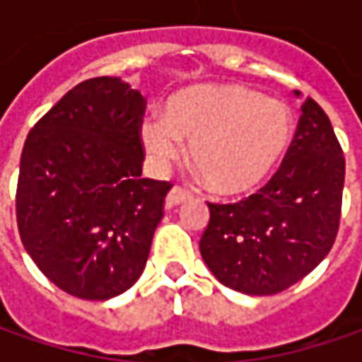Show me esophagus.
<instances>
[{
	"mask_svg": "<svg viewBox=\"0 0 362 362\" xmlns=\"http://www.w3.org/2000/svg\"><path fill=\"white\" fill-rule=\"evenodd\" d=\"M189 197H191V193L185 191V189L181 187H173L169 193H167V199H165V207H175V205H179V203L187 202Z\"/></svg>",
	"mask_w": 362,
	"mask_h": 362,
	"instance_id": "esophagus-1",
	"label": "esophagus"
}]
</instances>
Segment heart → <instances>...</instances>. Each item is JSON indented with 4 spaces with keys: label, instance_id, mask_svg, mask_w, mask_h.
Instances as JSON below:
<instances>
[{
    "label": "heart",
    "instance_id": "1",
    "mask_svg": "<svg viewBox=\"0 0 362 362\" xmlns=\"http://www.w3.org/2000/svg\"><path fill=\"white\" fill-rule=\"evenodd\" d=\"M290 106L242 84H197L167 98L165 112L141 120L146 155L165 169L183 155L217 195L259 189L286 159L294 141Z\"/></svg>",
    "mask_w": 362,
    "mask_h": 362
}]
</instances>
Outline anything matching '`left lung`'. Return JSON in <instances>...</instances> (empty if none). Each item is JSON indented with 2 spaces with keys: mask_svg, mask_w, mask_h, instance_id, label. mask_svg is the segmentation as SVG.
<instances>
[{
  "mask_svg": "<svg viewBox=\"0 0 362 362\" xmlns=\"http://www.w3.org/2000/svg\"><path fill=\"white\" fill-rule=\"evenodd\" d=\"M342 187L344 157L337 134L327 112L306 98L292 146L268 185L238 203H207L203 262L231 290L252 296L282 292L330 252Z\"/></svg>",
  "mask_w": 362,
  "mask_h": 362,
  "instance_id": "obj_1",
  "label": "left lung"
}]
</instances>
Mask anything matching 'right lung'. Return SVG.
<instances>
[{"mask_svg":"<svg viewBox=\"0 0 362 362\" xmlns=\"http://www.w3.org/2000/svg\"><path fill=\"white\" fill-rule=\"evenodd\" d=\"M145 98L117 76L68 90L30 131L16 193L25 252L64 292L108 300L145 270L167 181L143 175Z\"/></svg>","mask_w":362,"mask_h":362,"instance_id":"obj_1","label":"right lung"}]
</instances>
